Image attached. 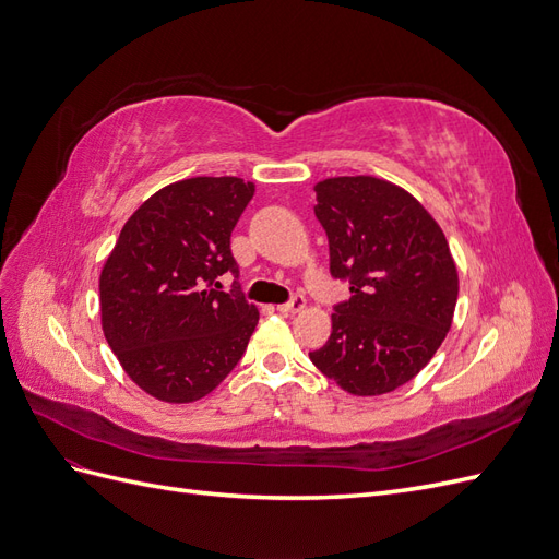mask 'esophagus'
Here are the masks:
<instances>
[{
  "mask_svg": "<svg viewBox=\"0 0 559 559\" xmlns=\"http://www.w3.org/2000/svg\"><path fill=\"white\" fill-rule=\"evenodd\" d=\"M302 308H306V296H302V294H294L289 300L282 302V306H277V310H280V312H284V314L300 312Z\"/></svg>",
  "mask_w": 559,
  "mask_h": 559,
  "instance_id": "obj_1",
  "label": "esophagus"
}]
</instances>
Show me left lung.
Returning <instances> with one entry per match:
<instances>
[{
  "label": "left lung",
  "mask_w": 559,
  "mask_h": 559,
  "mask_svg": "<svg viewBox=\"0 0 559 559\" xmlns=\"http://www.w3.org/2000/svg\"><path fill=\"white\" fill-rule=\"evenodd\" d=\"M314 216L329 238L331 275L349 284L312 364L345 392H394L445 341L456 306V267L443 230L419 202L376 177L314 186Z\"/></svg>",
  "instance_id": "8db88e82"
}]
</instances>
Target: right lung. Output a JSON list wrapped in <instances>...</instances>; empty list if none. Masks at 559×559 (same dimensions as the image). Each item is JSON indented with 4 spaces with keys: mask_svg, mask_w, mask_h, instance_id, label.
Returning <instances> with one entry per match:
<instances>
[{
    "mask_svg": "<svg viewBox=\"0 0 559 559\" xmlns=\"http://www.w3.org/2000/svg\"><path fill=\"white\" fill-rule=\"evenodd\" d=\"M253 195L238 177L165 186L134 212L99 275L111 352L132 382L167 403L207 396L238 366L259 324L240 289L230 233ZM230 272V293L217 277Z\"/></svg>",
    "mask_w": 559,
    "mask_h": 559,
    "instance_id": "1",
    "label": "right lung"
}]
</instances>
